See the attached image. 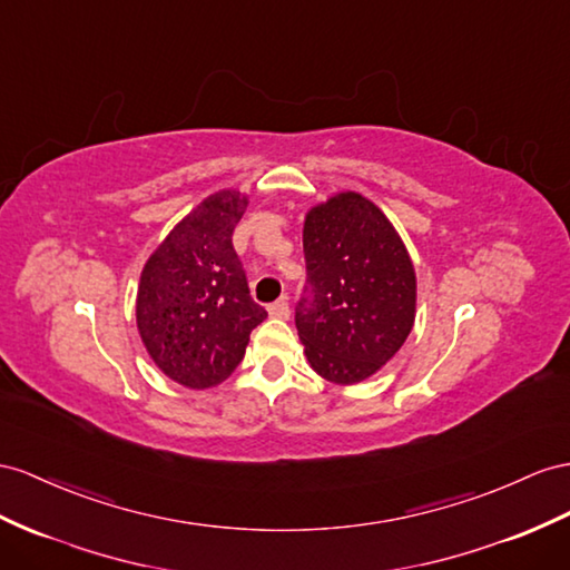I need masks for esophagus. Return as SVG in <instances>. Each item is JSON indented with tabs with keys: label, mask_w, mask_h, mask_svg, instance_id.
<instances>
[{
	"label": "esophagus",
	"mask_w": 570,
	"mask_h": 570,
	"mask_svg": "<svg viewBox=\"0 0 570 570\" xmlns=\"http://www.w3.org/2000/svg\"><path fill=\"white\" fill-rule=\"evenodd\" d=\"M267 311H269V317H276V320H288V315H291V311H288V298H286V296H282L279 301H274Z\"/></svg>",
	"instance_id": "1"
}]
</instances>
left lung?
Here are the masks:
<instances>
[{"mask_svg": "<svg viewBox=\"0 0 570 570\" xmlns=\"http://www.w3.org/2000/svg\"><path fill=\"white\" fill-rule=\"evenodd\" d=\"M305 279L296 327L311 368L356 385L410 337L416 272L390 218L358 193H337L305 214Z\"/></svg>", "mask_w": 570, "mask_h": 570, "instance_id": "8db88e82", "label": "left lung"}]
</instances>
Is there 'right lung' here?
<instances>
[{
    "mask_svg": "<svg viewBox=\"0 0 570 570\" xmlns=\"http://www.w3.org/2000/svg\"><path fill=\"white\" fill-rule=\"evenodd\" d=\"M247 207L238 189H218L173 226L146 259L137 327L151 361L189 390L214 387L238 368L267 311L250 298L233 228Z\"/></svg>",
    "mask_w": 570,
    "mask_h": 570,
    "instance_id": "right-lung-1",
    "label": "right lung"
}]
</instances>
